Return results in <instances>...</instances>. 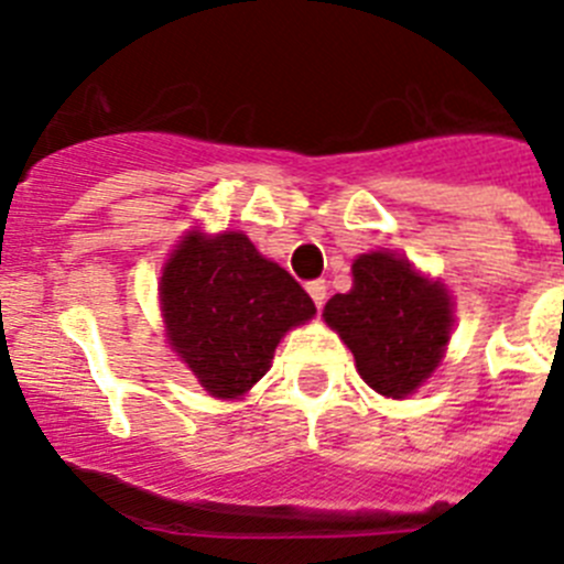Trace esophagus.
<instances>
[{"instance_id":"34e87169","label":"esophagus","mask_w":564,"mask_h":564,"mask_svg":"<svg viewBox=\"0 0 564 564\" xmlns=\"http://www.w3.org/2000/svg\"><path fill=\"white\" fill-rule=\"evenodd\" d=\"M306 292L312 295L315 306H323V303H326V281H310L306 283Z\"/></svg>"}]
</instances>
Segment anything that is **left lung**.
Segmentation results:
<instances>
[{
    "label": "left lung",
    "mask_w": 564,
    "mask_h": 564,
    "mask_svg": "<svg viewBox=\"0 0 564 564\" xmlns=\"http://www.w3.org/2000/svg\"><path fill=\"white\" fill-rule=\"evenodd\" d=\"M351 278L349 292L326 303L323 321L349 346L377 394L409 398L443 360L454 326L452 295L391 252L360 254Z\"/></svg>",
    "instance_id": "8db88e82"
}]
</instances>
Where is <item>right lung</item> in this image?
I'll list each match as a JSON object with an SVG mask.
<instances>
[{
	"label": "right lung",
	"instance_id": "obj_1",
	"mask_svg": "<svg viewBox=\"0 0 564 564\" xmlns=\"http://www.w3.org/2000/svg\"><path fill=\"white\" fill-rule=\"evenodd\" d=\"M166 340L218 400H238L269 371L278 343L315 315L301 283L243 232L189 229L161 269Z\"/></svg>",
	"mask_w": 564,
	"mask_h": 564
}]
</instances>
